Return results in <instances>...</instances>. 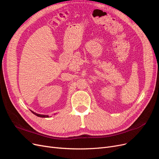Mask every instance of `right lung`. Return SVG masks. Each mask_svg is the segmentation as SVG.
I'll return each mask as SVG.
<instances>
[{
  "instance_id": "1",
  "label": "right lung",
  "mask_w": 159,
  "mask_h": 159,
  "mask_svg": "<svg viewBox=\"0 0 159 159\" xmlns=\"http://www.w3.org/2000/svg\"><path fill=\"white\" fill-rule=\"evenodd\" d=\"M32 111V113H33V114H34L35 115H36V116H38V117H48V115H40V114H37V113H34V111Z\"/></svg>"
}]
</instances>
